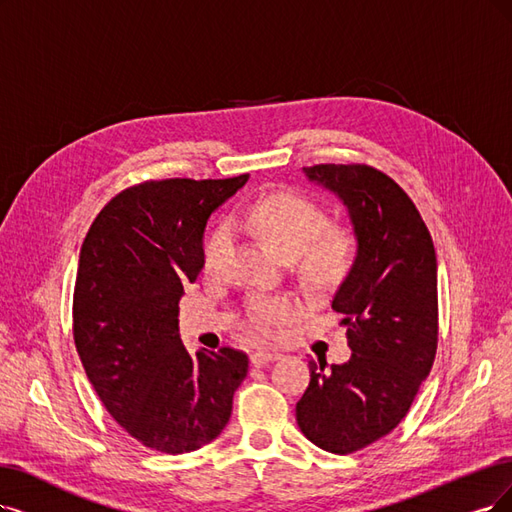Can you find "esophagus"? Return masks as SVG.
I'll list each match as a JSON object with an SVG mask.
<instances>
[{
  "mask_svg": "<svg viewBox=\"0 0 512 512\" xmlns=\"http://www.w3.org/2000/svg\"><path fill=\"white\" fill-rule=\"evenodd\" d=\"M278 358H280V354H278V352L257 350V352H253V354H251V363H253L255 367H263V365H268V363H272V361H278Z\"/></svg>",
  "mask_w": 512,
  "mask_h": 512,
  "instance_id": "1",
  "label": "esophagus"
}]
</instances>
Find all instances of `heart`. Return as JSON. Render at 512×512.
<instances>
[{
	"instance_id": "1",
	"label": "heart",
	"mask_w": 512,
	"mask_h": 512,
	"mask_svg": "<svg viewBox=\"0 0 512 512\" xmlns=\"http://www.w3.org/2000/svg\"><path fill=\"white\" fill-rule=\"evenodd\" d=\"M246 223L285 259H299L306 280L318 289H333L346 278L354 261V240L342 227L327 225V213L316 202L293 192H276L246 211ZM230 225H219L202 253L204 274L221 268L230 246ZM299 312L291 297H253L244 308L246 327L261 337H274Z\"/></svg>"
}]
</instances>
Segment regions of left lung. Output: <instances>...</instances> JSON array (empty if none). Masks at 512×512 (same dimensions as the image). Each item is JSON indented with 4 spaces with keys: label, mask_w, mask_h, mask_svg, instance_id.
Returning <instances> with one entry per match:
<instances>
[{
    "label": "left lung",
    "mask_w": 512,
    "mask_h": 512,
    "mask_svg": "<svg viewBox=\"0 0 512 512\" xmlns=\"http://www.w3.org/2000/svg\"><path fill=\"white\" fill-rule=\"evenodd\" d=\"M308 181L346 206L356 253L333 295L352 356L310 361V386L295 415L304 437L352 453L386 437L428 377L439 337L437 255L411 198L365 164H316Z\"/></svg>",
    "instance_id": "left-lung-1"
}]
</instances>
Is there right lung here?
Returning a JSON list of instances; mask_svg holds the SVG:
<instances>
[{
  "mask_svg": "<svg viewBox=\"0 0 512 512\" xmlns=\"http://www.w3.org/2000/svg\"><path fill=\"white\" fill-rule=\"evenodd\" d=\"M249 181L164 179L124 189L92 221L73 291V339L105 409L130 437L187 453L230 422L249 358L189 354L179 299L202 270L208 217Z\"/></svg>",
  "mask_w": 512,
  "mask_h": 512,
  "instance_id": "right-lung-1",
  "label": "right lung"
}]
</instances>
